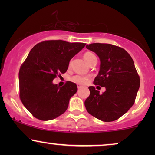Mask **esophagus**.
<instances>
[{"instance_id":"34e87169","label":"esophagus","mask_w":155,"mask_h":155,"mask_svg":"<svg viewBox=\"0 0 155 155\" xmlns=\"http://www.w3.org/2000/svg\"><path fill=\"white\" fill-rule=\"evenodd\" d=\"M82 87V85H81V84H78V89H80Z\"/></svg>"}]
</instances>
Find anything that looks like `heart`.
<instances>
[{
    "instance_id": "heart-1",
    "label": "heart",
    "mask_w": 155,
    "mask_h": 155,
    "mask_svg": "<svg viewBox=\"0 0 155 155\" xmlns=\"http://www.w3.org/2000/svg\"><path fill=\"white\" fill-rule=\"evenodd\" d=\"M83 58L89 65H90L91 63H92L94 61L97 60L96 56H95V55L92 52H86L85 54H84ZM70 65H71V63H70ZM71 80L73 82H75V83L82 84L85 83L87 80H88V77L87 76H84V75H76L73 76Z\"/></svg>"
}]
</instances>
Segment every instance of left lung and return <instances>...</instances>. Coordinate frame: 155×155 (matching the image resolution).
<instances>
[{
  "instance_id": "obj_1",
  "label": "left lung",
  "mask_w": 155,
  "mask_h": 155,
  "mask_svg": "<svg viewBox=\"0 0 155 155\" xmlns=\"http://www.w3.org/2000/svg\"><path fill=\"white\" fill-rule=\"evenodd\" d=\"M100 60V68L94 84L105 87L102 94L89 87L90 94L84 101L87 112L104 122L114 121L130 109L140 87V78L133 58L124 48L109 44L86 46ZM98 87V86H97Z\"/></svg>"
}]
</instances>
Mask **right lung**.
<instances>
[{
  "label": "right lung",
  "instance_id": "1",
  "mask_svg": "<svg viewBox=\"0 0 155 155\" xmlns=\"http://www.w3.org/2000/svg\"><path fill=\"white\" fill-rule=\"evenodd\" d=\"M85 44L49 40L31 48L19 71V84L21 101L35 118L52 120L66 111L77 85L68 81L60 87L52 81L67 71L70 61Z\"/></svg>",
  "mask_w": 155,
  "mask_h": 155
}]
</instances>
